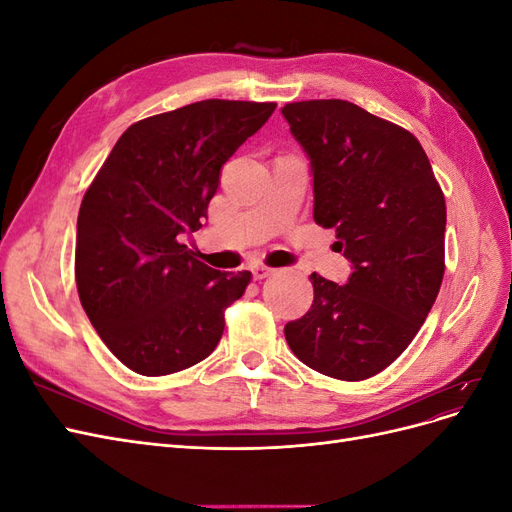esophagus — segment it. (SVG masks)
<instances>
[{"mask_svg":"<svg viewBox=\"0 0 512 512\" xmlns=\"http://www.w3.org/2000/svg\"><path fill=\"white\" fill-rule=\"evenodd\" d=\"M252 273H254L256 280H265V277H269V275L275 273V269H271V267H267V265H254V267H252Z\"/></svg>","mask_w":512,"mask_h":512,"instance_id":"34e87169","label":"esophagus"}]
</instances>
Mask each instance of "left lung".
<instances>
[{"mask_svg":"<svg viewBox=\"0 0 512 512\" xmlns=\"http://www.w3.org/2000/svg\"><path fill=\"white\" fill-rule=\"evenodd\" d=\"M282 113L314 173V222L352 262L346 286L312 273L314 303L284 327L294 356L337 380L380 374L404 352L444 277L446 203L416 136L348 100Z\"/></svg>","mask_w":512,"mask_h":512,"instance_id":"obj_1","label":"left lung"}]
</instances>
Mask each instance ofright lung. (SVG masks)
Returning <instances> with one entry per match:
<instances>
[{
    "label": "right lung",
    "instance_id": "obj_1",
    "mask_svg": "<svg viewBox=\"0 0 512 512\" xmlns=\"http://www.w3.org/2000/svg\"><path fill=\"white\" fill-rule=\"evenodd\" d=\"M275 102L203 100L132 123L83 196L74 280L100 339L141 376L192 367L215 350L224 312L250 271L200 262L181 232H196L220 168L262 128Z\"/></svg>",
    "mask_w": 512,
    "mask_h": 512
}]
</instances>
